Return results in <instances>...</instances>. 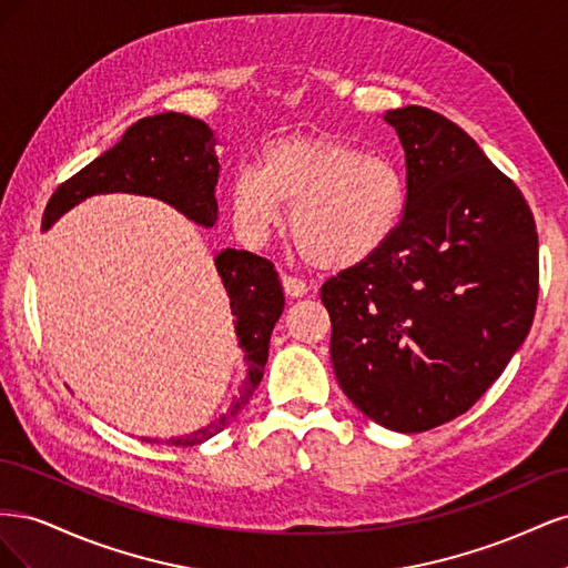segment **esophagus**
Wrapping results in <instances>:
<instances>
[{
  "mask_svg": "<svg viewBox=\"0 0 568 568\" xmlns=\"http://www.w3.org/2000/svg\"><path fill=\"white\" fill-rule=\"evenodd\" d=\"M282 286L286 291V296H291V298H301L307 294V291H311V286H307L303 280L291 277V274H282Z\"/></svg>",
  "mask_w": 568,
  "mask_h": 568,
  "instance_id": "1",
  "label": "esophagus"
}]
</instances>
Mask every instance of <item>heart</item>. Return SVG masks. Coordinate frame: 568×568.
<instances>
[{
  "instance_id": "1",
  "label": "heart",
  "mask_w": 568,
  "mask_h": 568,
  "mask_svg": "<svg viewBox=\"0 0 568 568\" xmlns=\"http://www.w3.org/2000/svg\"><path fill=\"white\" fill-rule=\"evenodd\" d=\"M288 205L286 232L307 265L343 272L363 265L398 232L407 182L398 163L332 134H284L230 186L234 225L261 239Z\"/></svg>"
}]
</instances>
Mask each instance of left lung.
I'll return each mask as SVG.
<instances>
[{
  "instance_id": "obj_1",
  "label": "left lung",
  "mask_w": 568,
  "mask_h": 568,
  "mask_svg": "<svg viewBox=\"0 0 568 568\" xmlns=\"http://www.w3.org/2000/svg\"><path fill=\"white\" fill-rule=\"evenodd\" d=\"M384 120L405 149L403 222L320 296L348 400L390 432L419 434L464 415L521 348L538 232L517 184L453 120L424 106Z\"/></svg>"
}]
</instances>
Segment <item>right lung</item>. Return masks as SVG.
I'll return each instance as SVG.
<instances>
[{
    "label": "right lung",
    "instance_id": "add662e5",
    "mask_svg": "<svg viewBox=\"0 0 568 568\" xmlns=\"http://www.w3.org/2000/svg\"><path fill=\"white\" fill-rule=\"evenodd\" d=\"M215 144L213 130L192 115L168 111L136 120L113 149L101 153L51 194L42 225L49 230L63 213L94 194L128 192L159 199L196 225L213 227L217 220L215 184L220 173ZM215 267L236 317L234 332L248 365L246 382L220 419L189 436L168 438L163 440L165 445H199L232 424L263 379L270 334L284 311L280 274L265 257L225 248L215 255ZM142 440L161 443L159 438Z\"/></svg>",
    "mask_w": 568,
    "mask_h": 568
}]
</instances>
